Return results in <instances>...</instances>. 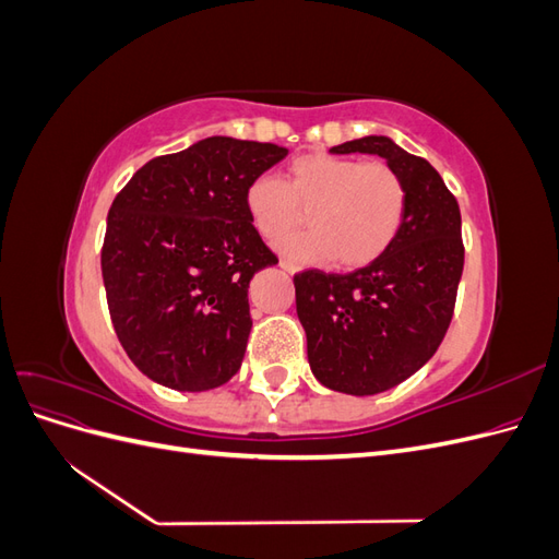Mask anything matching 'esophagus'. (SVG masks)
<instances>
[{"label": "esophagus", "mask_w": 559, "mask_h": 559, "mask_svg": "<svg viewBox=\"0 0 559 559\" xmlns=\"http://www.w3.org/2000/svg\"><path fill=\"white\" fill-rule=\"evenodd\" d=\"M280 265L286 270V273H298V270H300V265L294 263V261H289V259H282Z\"/></svg>", "instance_id": "1"}]
</instances>
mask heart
<instances>
[{
  "label": "heart",
  "instance_id": "b5f03b06",
  "mask_svg": "<svg viewBox=\"0 0 559 559\" xmlns=\"http://www.w3.org/2000/svg\"><path fill=\"white\" fill-rule=\"evenodd\" d=\"M251 226L267 242H280L302 226L310 233L282 249L298 259H331L341 267H364L394 245L403 228L408 191L382 160L308 154L296 158L284 181L263 175L245 193Z\"/></svg>",
  "mask_w": 559,
  "mask_h": 559
}]
</instances>
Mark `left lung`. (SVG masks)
Instances as JSON below:
<instances>
[{
	"instance_id": "obj_1",
	"label": "left lung",
	"mask_w": 559,
	"mask_h": 559,
	"mask_svg": "<svg viewBox=\"0 0 559 559\" xmlns=\"http://www.w3.org/2000/svg\"><path fill=\"white\" fill-rule=\"evenodd\" d=\"M333 154H376L405 181L408 207L394 245L347 275H294L296 310L314 378L354 396L408 380L443 343L464 270L462 214L433 167L389 138H361Z\"/></svg>"
}]
</instances>
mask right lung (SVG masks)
<instances>
[{
    "instance_id": "1",
    "label": "right lung",
    "mask_w": 559,
    "mask_h": 559,
    "mask_svg": "<svg viewBox=\"0 0 559 559\" xmlns=\"http://www.w3.org/2000/svg\"><path fill=\"white\" fill-rule=\"evenodd\" d=\"M289 151L207 138L151 158L114 198L103 280L114 331L146 378L205 392L238 373L251 331L249 282L277 257L245 193Z\"/></svg>"
}]
</instances>
